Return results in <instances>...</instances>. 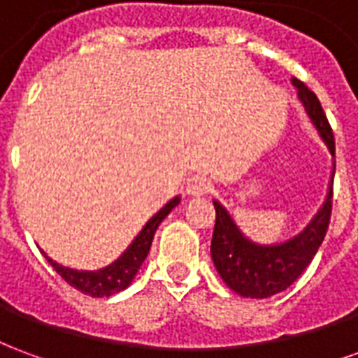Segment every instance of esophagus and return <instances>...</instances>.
Returning <instances> with one entry per match:
<instances>
[{
  "label": "esophagus",
  "mask_w": 358,
  "mask_h": 358,
  "mask_svg": "<svg viewBox=\"0 0 358 358\" xmlns=\"http://www.w3.org/2000/svg\"><path fill=\"white\" fill-rule=\"evenodd\" d=\"M187 195H192V197H199V195H207L209 192H213V184H210V180L207 176H192V178L187 180V186H186Z\"/></svg>",
  "instance_id": "1"
}]
</instances>
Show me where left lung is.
<instances>
[{
	"label": "left lung",
	"instance_id": "8db88e82",
	"mask_svg": "<svg viewBox=\"0 0 358 358\" xmlns=\"http://www.w3.org/2000/svg\"><path fill=\"white\" fill-rule=\"evenodd\" d=\"M292 84L297 88L303 107L313 120V124L316 126L318 134L322 136V140L326 141L330 153L336 155L334 132L318 97L297 78H292ZM331 194H334V172H331L330 192L326 203L318 210L315 220L297 238L280 245H257L248 238H243V234L234 224L232 217L226 213L224 207L215 201L217 220L210 241V255L226 285L251 299H266L270 295L287 289L303 274V270L310 264L318 248L322 245L331 217V197H334Z\"/></svg>",
	"mask_w": 358,
	"mask_h": 358
}]
</instances>
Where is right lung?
<instances>
[{
  "mask_svg": "<svg viewBox=\"0 0 358 358\" xmlns=\"http://www.w3.org/2000/svg\"><path fill=\"white\" fill-rule=\"evenodd\" d=\"M180 203V197H174L172 201L164 205L163 209L157 213L155 217L149 220L148 224L143 226V230L138 234V238L132 241V245L126 249L124 255L120 257L118 261H115L109 266H105L101 270H95V272H84V270H73L61 266L55 261H51L50 257L45 255V259L50 261L51 266L57 270V274L66 284H71L76 287L78 292L92 295V297H109L113 293L122 292L124 287L130 285L134 276L138 274L141 263L145 261V257L151 248V241L155 236L157 228L163 222L166 215L171 213L176 205Z\"/></svg>",
  "mask_w": 358,
  "mask_h": 358,
  "instance_id": "right-lung-1",
  "label": "right lung"
}]
</instances>
